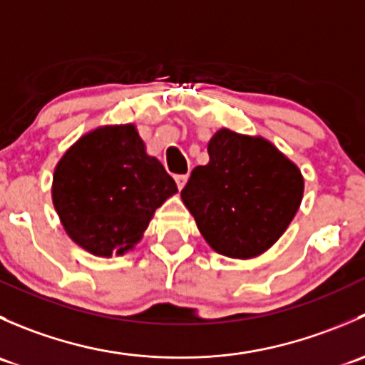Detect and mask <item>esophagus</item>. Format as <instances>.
I'll use <instances>...</instances> for the list:
<instances>
[{
	"label": "esophagus",
	"instance_id": "esophagus-1",
	"mask_svg": "<svg viewBox=\"0 0 365 365\" xmlns=\"http://www.w3.org/2000/svg\"><path fill=\"white\" fill-rule=\"evenodd\" d=\"M187 178H189V176H187V175H176L175 176L176 185H178V189H183V185H185V183H187Z\"/></svg>",
	"mask_w": 365,
	"mask_h": 365
}]
</instances>
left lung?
I'll return each instance as SVG.
<instances>
[{
  "instance_id": "8db88e82",
  "label": "left lung",
  "mask_w": 365,
  "mask_h": 365,
  "mask_svg": "<svg viewBox=\"0 0 365 365\" xmlns=\"http://www.w3.org/2000/svg\"><path fill=\"white\" fill-rule=\"evenodd\" d=\"M182 200L215 252L249 259L270 249L304 196L300 169L263 138L220 128L208 143Z\"/></svg>"
}]
</instances>
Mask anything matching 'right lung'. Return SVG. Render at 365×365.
Instances as JSON below:
<instances>
[{"mask_svg": "<svg viewBox=\"0 0 365 365\" xmlns=\"http://www.w3.org/2000/svg\"><path fill=\"white\" fill-rule=\"evenodd\" d=\"M176 183L132 123L88 132L67 150L53 176V203L79 247L109 257L130 251Z\"/></svg>", "mask_w": 365, "mask_h": 365, "instance_id": "1", "label": "right lung"}]
</instances>
